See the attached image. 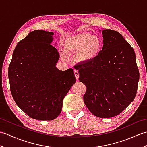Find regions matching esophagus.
<instances>
[{
    "label": "esophagus",
    "instance_id": "obj_1",
    "mask_svg": "<svg viewBox=\"0 0 147 147\" xmlns=\"http://www.w3.org/2000/svg\"><path fill=\"white\" fill-rule=\"evenodd\" d=\"M74 75H75L76 77V80H78L79 79V77H80V74L78 73V71L75 70L74 71Z\"/></svg>",
    "mask_w": 147,
    "mask_h": 147
}]
</instances>
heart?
<instances>
[{
    "label": "heart",
    "instance_id": "b5f03b06",
    "mask_svg": "<svg viewBox=\"0 0 147 147\" xmlns=\"http://www.w3.org/2000/svg\"><path fill=\"white\" fill-rule=\"evenodd\" d=\"M64 44L66 52H78V60L82 62H88L98 55L102 42L98 36L82 33L67 37ZM61 55L65 60V52L64 51H61Z\"/></svg>",
    "mask_w": 147,
    "mask_h": 147
}]
</instances>
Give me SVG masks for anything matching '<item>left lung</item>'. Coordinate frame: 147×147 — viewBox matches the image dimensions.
Listing matches in <instances>:
<instances>
[{
	"instance_id": "left-lung-1",
	"label": "left lung",
	"mask_w": 147,
	"mask_h": 147,
	"mask_svg": "<svg viewBox=\"0 0 147 147\" xmlns=\"http://www.w3.org/2000/svg\"><path fill=\"white\" fill-rule=\"evenodd\" d=\"M102 33L104 45L98 55L74 68L87 88L83 96L87 108L96 117L109 118L119 114L135 99L140 74L135 51L123 36L112 30Z\"/></svg>"
}]
</instances>
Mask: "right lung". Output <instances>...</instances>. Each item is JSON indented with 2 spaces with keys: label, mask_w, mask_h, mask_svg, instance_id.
<instances>
[{
  "label": "right lung",
  "mask_w": 147,
  "mask_h": 147,
  "mask_svg": "<svg viewBox=\"0 0 147 147\" xmlns=\"http://www.w3.org/2000/svg\"><path fill=\"white\" fill-rule=\"evenodd\" d=\"M54 33L35 30L19 42L8 69L11 94L34 119L53 120L60 114L64 96L76 82L73 69L56 67L59 54L51 43Z\"/></svg>",
  "instance_id": "obj_1"
}]
</instances>
